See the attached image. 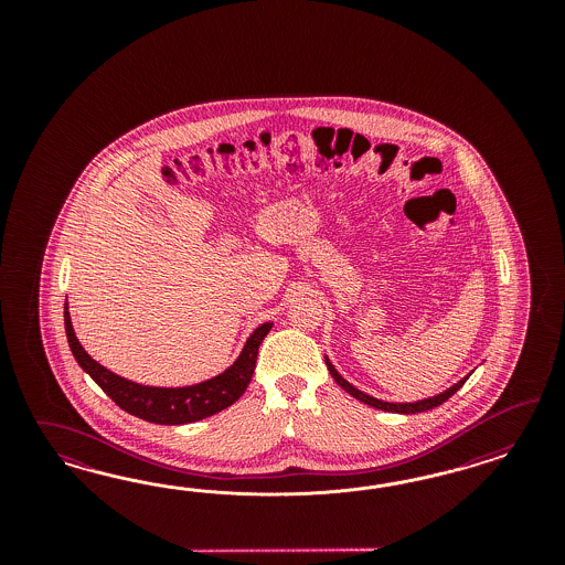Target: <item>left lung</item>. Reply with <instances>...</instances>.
Wrapping results in <instances>:
<instances>
[{"label":"left lung","mask_w":565,"mask_h":565,"mask_svg":"<svg viewBox=\"0 0 565 565\" xmlns=\"http://www.w3.org/2000/svg\"><path fill=\"white\" fill-rule=\"evenodd\" d=\"M326 364L327 369H329V373H331V376L335 379V383L342 387L343 392H348L352 397H356V399H360L362 404L373 406L376 411L395 412V414H416V412L433 411L435 406H441V404L447 402L451 395L456 394V392L462 387L463 383H466V379H468V376H463V379H460L456 385H451L449 390H445L444 394L433 395V397L420 399V402H412V404H392V402H383V399L371 397V395H366L364 392L356 390L354 385H350V383H348V381H345V379L335 371V366L329 362L327 356Z\"/></svg>","instance_id":"8db88e82"}]
</instances>
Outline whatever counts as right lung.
<instances>
[{
	"mask_svg": "<svg viewBox=\"0 0 565 565\" xmlns=\"http://www.w3.org/2000/svg\"><path fill=\"white\" fill-rule=\"evenodd\" d=\"M64 326L70 350L81 364V369L90 375L121 411L154 425H186L225 411L246 392L255 373L258 345L265 340L274 323L258 326L244 343L236 362L230 369H225L222 375L190 387H149L118 376L86 354L85 348L76 340V333L72 329L68 305L64 307Z\"/></svg>",
	"mask_w": 565,
	"mask_h": 565,
	"instance_id": "right-lung-1",
	"label": "right lung"
}]
</instances>
